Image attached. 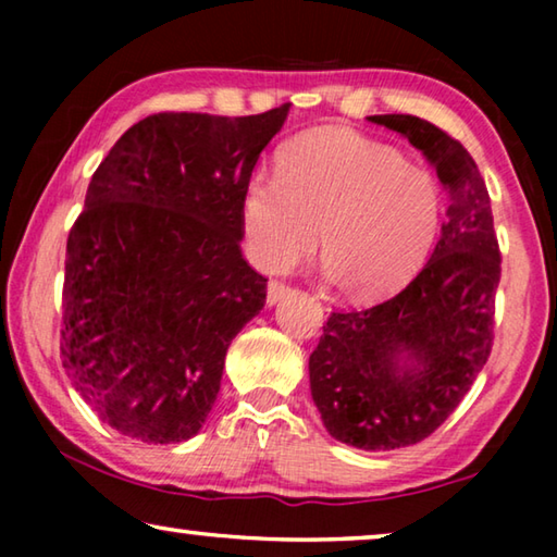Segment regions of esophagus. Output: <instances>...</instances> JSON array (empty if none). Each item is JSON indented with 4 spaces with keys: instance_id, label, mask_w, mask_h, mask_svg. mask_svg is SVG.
<instances>
[{
    "instance_id": "esophagus-1",
    "label": "esophagus",
    "mask_w": 557,
    "mask_h": 557,
    "mask_svg": "<svg viewBox=\"0 0 557 557\" xmlns=\"http://www.w3.org/2000/svg\"><path fill=\"white\" fill-rule=\"evenodd\" d=\"M287 285L285 282H280V280H270V285H268V305H275V301H280L282 297L287 295Z\"/></svg>"
}]
</instances>
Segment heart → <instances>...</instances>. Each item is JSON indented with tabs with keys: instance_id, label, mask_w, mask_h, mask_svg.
<instances>
[{
	"instance_id": "heart-1",
	"label": "heart",
	"mask_w": 557,
	"mask_h": 557,
	"mask_svg": "<svg viewBox=\"0 0 557 557\" xmlns=\"http://www.w3.org/2000/svg\"><path fill=\"white\" fill-rule=\"evenodd\" d=\"M445 191L425 164L351 129H314L277 154V174L243 188L245 250L262 272H287L319 245L326 275L375 299L418 275L435 245Z\"/></svg>"
}]
</instances>
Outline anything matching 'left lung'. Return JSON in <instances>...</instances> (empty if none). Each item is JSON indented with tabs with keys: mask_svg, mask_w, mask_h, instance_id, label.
Wrapping results in <instances>:
<instances>
[{
	"mask_svg": "<svg viewBox=\"0 0 557 557\" xmlns=\"http://www.w3.org/2000/svg\"><path fill=\"white\" fill-rule=\"evenodd\" d=\"M408 137L447 188L435 252L408 287L369 309L332 312L309 356L312 400L334 440L385 451L430 437L469 393L494 346L502 250L471 154L414 115H373Z\"/></svg>",
	"mask_w": 557,
	"mask_h": 557,
	"instance_id": "obj_1",
	"label": "left lung"
}]
</instances>
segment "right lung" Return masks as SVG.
<instances>
[{"label": "right lung", "instance_id": "1", "mask_svg": "<svg viewBox=\"0 0 557 557\" xmlns=\"http://www.w3.org/2000/svg\"><path fill=\"white\" fill-rule=\"evenodd\" d=\"M287 112H159L92 174L65 243L61 358L120 435L172 445L209 418L233 336L265 307L240 201Z\"/></svg>", "mask_w": 557, "mask_h": 557}]
</instances>
